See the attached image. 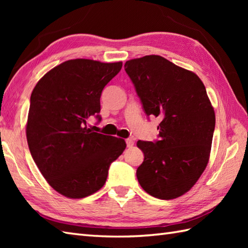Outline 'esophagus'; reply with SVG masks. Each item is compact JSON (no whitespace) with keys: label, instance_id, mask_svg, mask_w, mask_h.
<instances>
[{"label":"esophagus","instance_id":"1","mask_svg":"<svg viewBox=\"0 0 248 248\" xmlns=\"http://www.w3.org/2000/svg\"><path fill=\"white\" fill-rule=\"evenodd\" d=\"M125 143H127V146L130 148V147H132L134 145V140L132 139H128L125 140Z\"/></svg>","mask_w":248,"mask_h":248}]
</instances>
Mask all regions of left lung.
<instances>
[{
	"instance_id": "8db88e82",
	"label": "left lung",
	"mask_w": 248,
	"mask_h": 248,
	"mask_svg": "<svg viewBox=\"0 0 248 248\" xmlns=\"http://www.w3.org/2000/svg\"><path fill=\"white\" fill-rule=\"evenodd\" d=\"M147 116L160 117V140H139L136 177L151 196L170 200L193 187L207 167L215 113L202 80L160 55L125 62Z\"/></svg>"
}]
</instances>
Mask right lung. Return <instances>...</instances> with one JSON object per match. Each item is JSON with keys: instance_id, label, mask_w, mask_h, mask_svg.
Instances as JSON below:
<instances>
[{"instance_id": "right-lung-1", "label": "right lung", "mask_w": 248, "mask_h": 248, "mask_svg": "<svg viewBox=\"0 0 248 248\" xmlns=\"http://www.w3.org/2000/svg\"><path fill=\"white\" fill-rule=\"evenodd\" d=\"M123 62L77 59L40 78L31 94L26 140L33 160L56 192L78 199L107 181L110 163L125 149L123 139L92 132L86 120H100V97Z\"/></svg>"}]
</instances>
